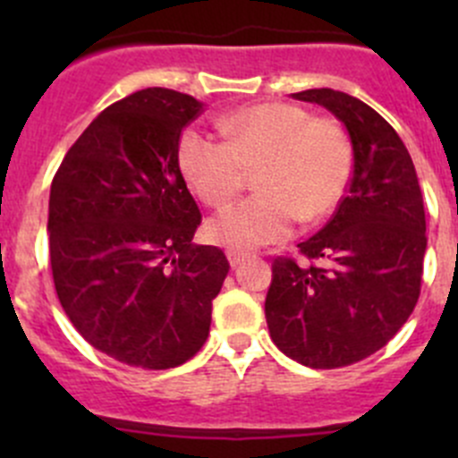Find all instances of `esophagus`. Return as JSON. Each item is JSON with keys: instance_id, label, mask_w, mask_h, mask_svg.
<instances>
[{"instance_id": "1", "label": "esophagus", "mask_w": 458, "mask_h": 458, "mask_svg": "<svg viewBox=\"0 0 458 458\" xmlns=\"http://www.w3.org/2000/svg\"><path fill=\"white\" fill-rule=\"evenodd\" d=\"M248 259V255L246 252H237V250H228V261H230V266L233 267H239L242 266L243 261H246Z\"/></svg>"}]
</instances>
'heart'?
Listing matches in <instances>:
<instances>
[{"mask_svg":"<svg viewBox=\"0 0 458 458\" xmlns=\"http://www.w3.org/2000/svg\"><path fill=\"white\" fill-rule=\"evenodd\" d=\"M225 140L188 126L177 164L188 186L212 208L228 206L257 165L261 191L208 224L212 243L257 248L284 242L299 219L317 224L336 210L354 168L352 141L336 119L312 117L288 101L246 106L219 119Z\"/></svg>","mask_w":458,"mask_h":458,"instance_id":"1","label":"heart"}]
</instances>
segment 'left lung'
Masks as SVG:
<instances>
[{
	"label": "left lung",
	"instance_id": "8db88e82",
	"mask_svg": "<svg viewBox=\"0 0 458 458\" xmlns=\"http://www.w3.org/2000/svg\"><path fill=\"white\" fill-rule=\"evenodd\" d=\"M293 97L326 106L344 122L354 168L332 219L299 243L303 261L275 257L266 321L281 352L335 370L381 350L412 315L428 246L426 210L412 157L377 110L330 88Z\"/></svg>",
	"mask_w": 458,
	"mask_h": 458
}]
</instances>
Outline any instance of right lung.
<instances>
[{
  "label": "right lung",
  "instance_id": "add662e5",
  "mask_svg": "<svg viewBox=\"0 0 458 458\" xmlns=\"http://www.w3.org/2000/svg\"><path fill=\"white\" fill-rule=\"evenodd\" d=\"M191 95L146 88L71 146L50 186V267L64 312L106 357L168 370L195 357L230 263L195 246L201 212L177 164Z\"/></svg>",
  "mask_w": 458,
  "mask_h": 458
}]
</instances>
